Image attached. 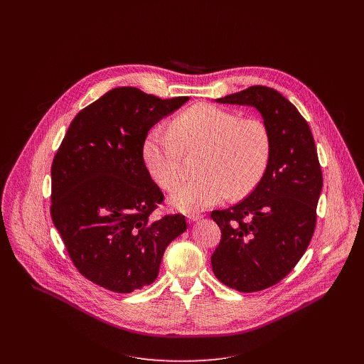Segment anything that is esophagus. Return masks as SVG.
<instances>
[{
    "instance_id": "34e87169",
    "label": "esophagus",
    "mask_w": 364,
    "mask_h": 364,
    "mask_svg": "<svg viewBox=\"0 0 364 364\" xmlns=\"http://www.w3.org/2000/svg\"><path fill=\"white\" fill-rule=\"evenodd\" d=\"M187 219H188V222L193 223V222L201 219V215H200V213H188V215H187Z\"/></svg>"
}]
</instances>
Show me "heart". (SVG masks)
Instances as JSON below:
<instances>
[{
	"mask_svg": "<svg viewBox=\"0 0 364 364\" xmlns=\"http://www.w3.org/2000/svg\"><path fill=\"white\" fill-rule=\"evenodd\" d=\"M203 151L200 178L180 186L171 203L181 212H200L230 196L242 198L261 183L271 159V135L255 118L197 103L177 114L168 131L152 128L142 141L141 155L149 177L171 191L184 178L183 154Z\"/></svg>",
	"mask_w": 364,
	"mask_h": 364,
	"instance_id": "1",
	"label": "heart"
}]
</instances>
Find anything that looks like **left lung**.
<instances>
[{
	"label": "left lung",
	"instance_id": "1",
	"mask_svg": "<svg viewBox=\"0 0 364 364\" xmlns=\"http://www.w3.org/2000/svg\"><path fill=\"white\" fill-rule=\"evenodd\" d=\"M216 100L255 107L271 135L261 183L236 205L210 215L222 232L212 255L216 278L240 292L262 291L295 268L314 235L323 188L317 148L306 121L272 87L256 85Z\"/></svg>",
	"mask_w": 364,
	"mask_h": 364
}]
</instances>
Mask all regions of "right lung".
Segmentation results:
<instances>
[{
  "instance_id": "1",
  "label": "right lung",
  "mask_w": 364,
  "mask_h": 364,
  "mask_svg": "<svg viewBox=\"0 0 364 364\" xmlns=\"http://www.w3.org/2000/svg\"><path fill=\"white\" fill-rule=\"evenodd\" d=\"M187 100L112 89L75 117L55 155L51 220L76 269L102 288L152 284L166 247L187 229L180 213L152 220L164 194L141 155L151 127Z\"/></svg>"
}]
</instances>
